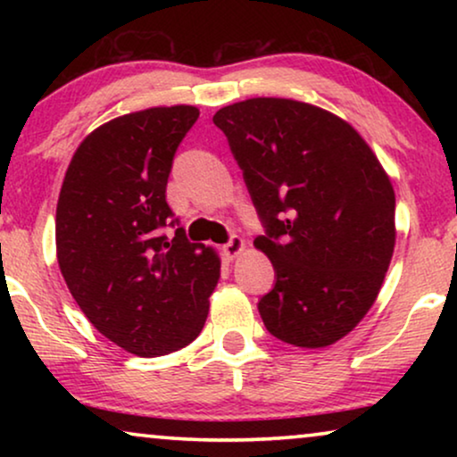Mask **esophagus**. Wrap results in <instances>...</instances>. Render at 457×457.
Returning a JSON list of instances; mask_svg holds the SVG:
<instances>
[{
	"label": "esophagus",
	"instance_id": "34e87169",
	"mask_svg": "<svg viewBox=\"0 0 457 457\" xmlns=\"http://www.w3.org/2000/svg\"><path fill=\"white\" fill-rule=\"evenodd\" d=\"M224 249V255H227L228 260H233V258H237V255H239L243 249H245V241L241 239V237H237V235H233L228 239V243L227 245L222 247Z\"/></svg>",
	"mask_w": 457,
	"mask_h": 457
}]
</instances>
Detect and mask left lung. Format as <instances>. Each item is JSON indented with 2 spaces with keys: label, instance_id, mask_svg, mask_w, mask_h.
<instances>
[{
  "label": "left lung",
  "instance_id": "left-lung-1",
  "mask_svg": "<svg viewBox=\"0 0 457 457\" xmlns=\"http://www.w3.org/2000/svg\"><path fill=\"white\" fill-rule=\"evenodd\" d=\"M266 233L274 266L258 310L268 333L327 347L358 327L395 247V193L352 124L312 104L253 97L214 114Z\"/></svg>",
  "mask_w": 457,
  "mask_h": 457
}]
</instances>
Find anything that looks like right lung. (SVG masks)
<instances>
[{
	"label": "right lung",
	"mask_w": 457,
	"mask_h": 457,
	"mask_svg": "<svg viewBox=\"0 0 457 457\" xmlns=\"http://www.w3.org/2000/svg\"><path fill=\"white\" fill-rule=\"evenodd\" d=\"M197 118L193 105L114 118L85 137L62 183V277L93 327L141 358L189 345L220 278L214 249L187 239L166 202L174 154Z\"/></svg>",
	"instance_id": "obj_1"
}]
</instances>
